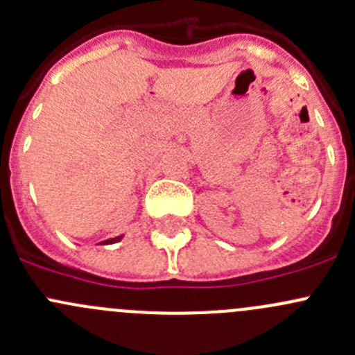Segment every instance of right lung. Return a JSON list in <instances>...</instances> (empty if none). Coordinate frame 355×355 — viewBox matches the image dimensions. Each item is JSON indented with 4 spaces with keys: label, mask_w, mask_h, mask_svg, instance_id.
Instances as JSON below:
<instances>
[{
    "label": "right lung",
    "mask_w": 355,
    "mask_h": 355,
    "mask_svg": "<svg viewBox=\"0 0 355 355\" xmlns=\"http://www.w3.org/2000/svg\"><path fill=\"white\" fill-rule=\"evenodd\" d=\"M121 237H114V239H110V241H105V242H101V244H114V242H118L120 241Z\"/></svg>",
    "instance_id": "right-lung-1"
}]
</instances>
